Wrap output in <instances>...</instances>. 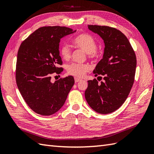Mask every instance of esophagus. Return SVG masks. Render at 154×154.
Returning <instances> with one entry per match:
<instances>
[{"instance_id": "1", "label": "esophagus", "mask_w": 154, "mask_h": 154, "mask_svg": "<svg viewBox=\"0 0 154 154\" xmlns=\"http://www.w3.org/2000/svg\"><path fill=\"white\" fill-rule=\"evenodd\" d=\"M81 81V79H78V78H75V83H77V82H79V81Z\"/></svg>"}]
</instances>
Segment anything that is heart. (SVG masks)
Returning a JSON list of instances; mask_svg holds the SVG:
<instances>
[{"label":"heart","mask_w":154,"mask_h":154,"mask_svg":"<svg viewBox=\"0 0 154 154\" xmlns=\"http://www.w3.org/2000/svg\"><path fill=\"white\" fill-rule=\"evenodd\" d=\"M74 44L87 54L88 57L93 59L96 57L97 48V42L94 38L89 34H81L74 39ZM71 49L67 44L62 45L60 48V55L65 60H68L71 57ZM89 66L87 64L72 63L68 66V73L73 76L82 78L89 70Z\"/></svg>","instance_id":"b5f03b06"}]
</instances>
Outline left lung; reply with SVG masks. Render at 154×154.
Masks as SVG:
<instances>
[{"label": "left lung", "instance_id": "8db88e82", "mask_svg": "<svg viewBox=\"0 0 154 154\" xmlns=\"http://www.w3.org/2000/svg\"><path fill=\"white\" fill-rule=\"evenodd\" d=\"M88 28L104 41L103 59L93 71L95 77L103 75L104 81L99 84L96 79L88 81L85 96L95 112L109 114L122 105L132 89L136 73V55L126 35L117 29L97 25H88Z\"/></svg>", "mask_w": 154, "mask_h": 154}]
</instances>
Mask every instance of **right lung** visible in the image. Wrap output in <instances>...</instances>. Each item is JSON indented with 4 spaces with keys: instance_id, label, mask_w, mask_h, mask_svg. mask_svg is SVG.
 I'll list each match as a JSON object with an SVG mask.
<instances>
[{
    "instance_id": "right-lung-1",
    "label": "right lung",
    "mask_w": 154,
    "mask_h": 154,
    "mask_svg": "<svg viewBox=\"0 0 154 154\" xmlns=\"http://www.w3.org/2000/svg\"><path fill=\"white\" fill-rule=\"evenodd\" d=\"M76 30L62 26L38 28L21 44L16 62V81L23 99L30 109L43 116L54 114L63 106L73 86V76L51 81L54 73L63 71L60 40Z\"/></svg>"
}]
</instances>
